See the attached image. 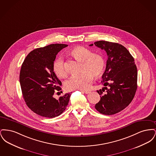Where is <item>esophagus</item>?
<instances>
[{
    "label": "esophagus",
    "mask_w": 156,
    "mask_h": 156,
    "mask_svg": "<svg viewBox=\"0 0 156 156\" xmlns=\"http://www.w3.org/2000/svg\"><path fill=\"white\" fill-rule=\"evenodd\" d=\"M82 92H83L86 94H89L90 92V90H82Z\"/></svg>",
    "instance_id": "obj_1"
}]
</instances>
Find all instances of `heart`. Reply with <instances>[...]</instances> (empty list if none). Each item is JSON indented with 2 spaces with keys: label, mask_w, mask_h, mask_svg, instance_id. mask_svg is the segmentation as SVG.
Returning <instances> with one entry per match:
<instances>
[{
  "label": "heart",
  "mask_w": 156,
  "mask_h": 156,
  "mask_svg": "<svg viewBox=\"0 0 156 156\" xmlns=\"http://www.w3.org/2000/svg\"><path fill=\"white\" fill-rule=\"evenodd\" d=\"M71 53L76 59L82 62V73L70 77L66 82V87L69 90H87L92 82L93 76L98 77L103 73L105 66L104 58L99 54L92 53L91 50L82 46L75 47ZM52 69L54 73L59 78L67 76V70L65 67L64 61L61 57L54 60Z\"/></svg>",
  "instance_id": "b5f03b06"
}]
</instances>
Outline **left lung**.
Here are the masks:
<instances>
[{"instance_id":"left-lung-1","label":"left lung","mask_w":156,"mask_h":156,"mask_svg":"<svg viewBox=\"0 0 156 156\" xmlns=\"http://www.w3.org/2000/svg\"><path fill=\"white\" fill-rule=\"evenodd\" d=\"M94 45L108 55L101 81L104 87L97 90L101 100L95 108L102 114L114 115L126 108L134 98L137 87V67L133 57L122 45L106 41H96Z\"/></svg>"}]
</instances>
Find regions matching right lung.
Masks as SVG:
<instances>
[{
	"label": "right lung",
	"instance_id": "obj_1",
	"mask_svg": "<svg viewBox=\"0 0 156 156\" xmlns=\"http://www.w3.org/2000/svg\"><path fill=\"white\" fill-rule=\"evenodd\" d=\"M68 45L52 44L31 51L23 62L20 83L27 106L37 115L52 118L66 109L70 93L55 99L54 94L61 90V82L53 71L57 54ZM58 93V92H57Z\"/></svg>",
	"mask_w": 156,
	"mask_h": 156
}]
</instances>
